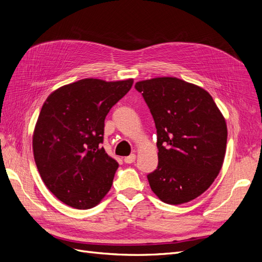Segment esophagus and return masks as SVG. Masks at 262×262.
Segmentation results:
<instances>
[{"mask_svg":"<svg viewBox=\"0 0 262 262\" xmlns=\"http://www.w3.org/2000/svg\"><path fill=\"white\" fill-rule=\"evenodd\" d=\"M134 161H136V154H131L129 156L124 157V163L125 164H132V163H134Z\"/></svg>","mask_w":262,"mask_h":262,"instance_id":"34e87169","label":"esophagus"}]
</instances>
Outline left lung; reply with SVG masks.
I'll return each instance as SVG.
<instances>
[{
	"mask_svg": "<svg viewBox=\"0 0 262 262\" xmlns=\"http://www.w3.org/2000/svg\"><path fill=\"white\" fill-rule=\"evenodd\" d=\"M153 116L157 168L147 175L152 191L168 204L195 199L212 184L223 165L227 126L211 95L176 77L136 84Z\"/></svg>",
	"mask_w": 262,
	"mask_h": 262,
	"instance_id": "1",
	"label": "left lung"
}]
</instances>
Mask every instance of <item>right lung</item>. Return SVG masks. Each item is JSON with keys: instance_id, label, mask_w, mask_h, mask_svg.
Segmentation results:
<instances>
[{"instance_id": "1", "label": "right lung", "mask_w": 262, "mask_h": 262, "mask_svg": "<svg viewBox=\"0 0 262 262\" xmlns=\"http://www.w3.org/2000/svg\"><path fill=\"white\" fill-rule=\"evenodd\" d=\"M132 84V78H84L45 101L34 131V157L45 185L63 203L91 209L112 188L119 164L101 147L105 118Z\"/></svg>"}]
</instances>
